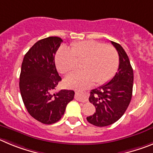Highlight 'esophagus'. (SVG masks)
Segmentation results:
<instances>
[{
	"mask_svg": "<svg viewBox=\"0 0 153 153\" xmlns=\"http://www.w3.org/2000/svg\"><path fill=\"white\" fill-rule=\"evenodd\" d=\"M75 100H78V101H80V102L85 103V102H87V101H88V98H87V97L85 95V94L78 93V92H76V93H75Z\"/></svg>",
	"mask_w": 153,
	"mask_h": 153,
	"instance_id": "34e87169",
	"label": "esophagus"
}]
</instances>
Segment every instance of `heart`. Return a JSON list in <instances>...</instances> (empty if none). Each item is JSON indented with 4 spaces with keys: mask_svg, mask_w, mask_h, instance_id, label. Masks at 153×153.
<instances>
[{
    "mask_svg": "<svg viewBox=\"0 0 153 153\" xmlns=\"http://www.w3.org/2000/svg\"><path fill=\"white\" fill-rule=\"evenodd\" d=\"M78 61L83 62V71H77L66 77L65 82L71 88L85 89L94 82L102 85L111 79L118 66V54L114 46L96 40L74 42L71 49L62 47L56 56L58 69L68 74L76 69Z\"/></svg>",
    "mask_w": 153,
    "mask_h": 153,
    "instance_id": "heart-1",
    "label": "heart"
}]
</instances>
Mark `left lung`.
<instances>
[{"mask_svg": "<svg viewBox=\"0 0 153 153\" xmlns=\"http://www.w3.org/2000/svg\"><path fill=\"white\" fill-rule=\"evenodd\" d=\"M119 55V68L108 83L91 90L89 101L96 112L87 120L96 126L113 124L123 116L132 98L133 71L128 56L120 44L111 41Z\"/></svg>", "mask_w": 153, "mask_h": 153, "instance_id": "1", "label": "left lung"}]
</instances>
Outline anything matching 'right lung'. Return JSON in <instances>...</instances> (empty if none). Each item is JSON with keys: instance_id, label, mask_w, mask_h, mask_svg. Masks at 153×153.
I'll return each instance as SVG.
<instances>
[{"instance_id": "1", "label": "right lung", "mask_w": 153, "mask_h": 153, "mask_svg": "<svg viewBox=\"0 0 153 153\" xmlns=\"http://www.w3.org/2000/svg\"><path fill=\"white\" fill-rule=\"evenodd\" d=\"M62 39L49 36L36 42L23 58L20 91L23 104L34 119L44 124L59 120L75 92L61 90L53 93L62 80L55 64V56Z\"/></svg>"}]
</instances>
